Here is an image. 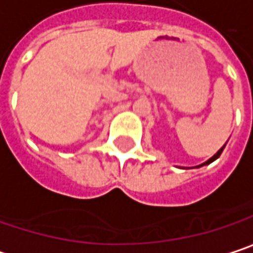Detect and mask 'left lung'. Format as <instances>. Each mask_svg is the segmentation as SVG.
<instances>
[{"instance_id":"8db88e82","label":"left lung","mask_w":253,"mask_h":253,"mask_svg":"<svg viewBox=\"0 0 253 253\" xmlns=\"http://www.w3.org/2000/svg\"><path fill=\"white\" fill-rule=\"evenodd\" d=\"M224 146H226V145H223V146H221V148H220V149L217 150V153H214V155H213V156H211V158H210L209 161H206V162H203L201 165H197V167H193V168H201V167H204V165H209V164H211V162H214V161L217 159L218 156L221 155V152H223V149H224Z\"/></svg>"}]
</instances>
